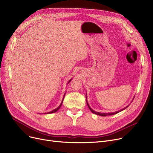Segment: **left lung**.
Wrapping results in <instances>:
<instances>
[{
    "label": "left lung",
    "mask_w": 153,
    "mask_h": 153,
    "mask_svg": "<svg viewBox=\"0 0 153 153\" xmlns=\"http://www.w3.org/2000/svg\"><path fill=\"white\" fill-rule=\"evenodd\" d=\"M134 97H133V99H134ZM86 102H87V106H88V107L89 108L90 110L92 112L93 114H95V115H99V116H102V117H106V116H107V115H114V114H117V113H118V112L123 111V110H125V108H126L128 106L130 105H127L126 107H125V108H122V110H118V111H115V112H111V113H101V112H97V111H94L93 109H92V108H91L90 105H89V103H88V102H87V93H86Z\"/></svg>",
    "instance_id": "obj_1"
}]
</instances>
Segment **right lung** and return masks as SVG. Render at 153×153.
I'll return each instance as SVG.
<instances>
[{
    "instance_id": "obj_1",
    "label": "right lung",
    "mask_w": 153,
    "mask_h": 153,
    "mask_svg": "<svg viewBox=\"0 0 153 153\" xmlns=\"http://www.w3.org/2000/svg\"><path fill=\"white\" fill-rule=\"evenodd\" d=\"M72 79V78H71V79L69 80V81H68V84H69V83L71 82V81ZM65 94H66V93L64 94V97H63V99H62V101H61V103H60V105H59V107H58L56 108H55V109L53 110L52 111L46 112V113H45L44 114H53V113H54V112H56V111H57L60 108V107H61V105H62V102H63V100H64V96H65Z\"/></svg>"
}]
</instances>
